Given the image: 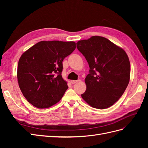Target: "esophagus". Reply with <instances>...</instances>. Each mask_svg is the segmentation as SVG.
<instances>
[{
  "label": "esophagus",
  "instance_id": "obj_1",
  "mask_svg": "<svg viewBox=\"0 0 148 148\" xmlns=\"http://www.w3.org/2000/svg\"><path fill=\"white\" fill-rule=\"evenodd\" d=\"M77 82H78V80H71V81H70V83L72 84L76 83Z\"/></svg>",
  "mask_w": 148,
  "mask_h": 148
}]
</instances>
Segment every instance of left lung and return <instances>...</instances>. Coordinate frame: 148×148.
<instances>
[{
    "label": "left lung",
    "instance_id": "left-lung-1",
    "mask_svg": "<svg viewBox=\"0 0 148 148\" xmlns=\"http://www.w3.org/2000/svg\"><path fill=\"white\" fill-rule=\"evenodd\" d=\"M77 47L89 66L82 98L94 108H108L120 99L129 83L130 63L127 53L98 36L79 41Z\"/></svg>",
    "mask_w": 148,
    "mask_h": 148
}]
</instances>
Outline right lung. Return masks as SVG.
<instances>
[{
    "label": "right lung",
    "mask_w": 148,
    "mask_h": 148,
    "mask_svg": "<svg viewBox=\"0 0 148 148\" xmlns=\"http://www.w3.org/2000/svg\"><path fill=\"white\" fill-rule=\"evenodd\" d=\"M76 48L73 41H41L21 55L17 78L23 95L37 108L45 109L59 102L68 89L62 77V62Z\"/></svg>",
    "instance_id": "1"
}]
</instances>
